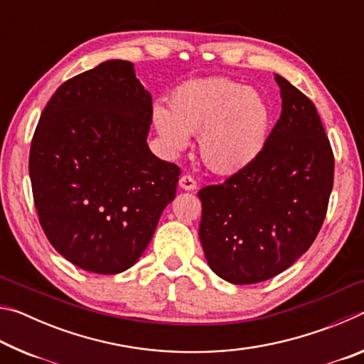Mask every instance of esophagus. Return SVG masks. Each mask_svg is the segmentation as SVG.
<instances>
[{
	"instance_id": "1",
	"label": "esophagus",
	"mask_w": 364,
	"mask_h": 364,
	"mask_svg": "<svg viewBox=\"0 0 364 364\" xmlns=\"http://www.w3.org/2000/svg\"><path fill=\"white\" fill-rule=\"evenodd\" d=\"M180 188L186 191H194L197 188V183L191 175H183L180 178Z\"/></svg>"
}]
</instances>
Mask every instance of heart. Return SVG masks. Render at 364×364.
Masks as SVG:
<instances>
[{
	"mask_svg": "<svg viewBox=\"0 0 364 364\" xmlns=\"http://www.w3.org/2000/svg\"><path fill=\"white\" fill-rule=\"evenodd\" d=\"M152 120L168 151H184L189 134H197L205 167L230 176L250 167L262 154L271 114L257 90L228 77H208L178 86L168 109L154 107Z\"/></svg>",
	"mask_w": 364,
	"mask_h": 364,
	"instance_id": "b5f03b06",
	"label": "heart"
}]
</instances>
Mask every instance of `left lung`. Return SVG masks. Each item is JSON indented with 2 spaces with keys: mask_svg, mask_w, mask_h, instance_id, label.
<instances>
[{
  "mask_svg": "<svg viewBox=\"0 0 364 364\" xmlns=\"http://www.w3.org/2000/svg\"><path fill=\"white\" fill-rule=\"evenodd\" d=\"M274 78L282 110L260 156L197 193L207 263L232 284L267 281L297 262L321 230L334 184V154L315 104Z\"/></svg>",
  "mask_w": 364,
  "mask_h": 364,
  "instance_id": "1",
  "label": "left lung"
}]
</instances>
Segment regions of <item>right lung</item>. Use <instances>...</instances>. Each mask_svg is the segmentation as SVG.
Masks as SVG:
<instances>
[{
	"label": "right lung",
	"instance_id": "1",
	"mask_svg": "<svg viewBox=\"0 0 364 364\" xmlns=\"http://www.w3.org/2000/svg\"><path fill=\"white\" fill-rule=\"evenodd\" d=\"M152 97L128 60L67 80L41 112L30 146L33 202L48 241L78 268L128 269L175 199L178 165L146 143Z\"/></svg>",
	"mask_w": 364,
	"mask_h": 364
}]
</instances>
